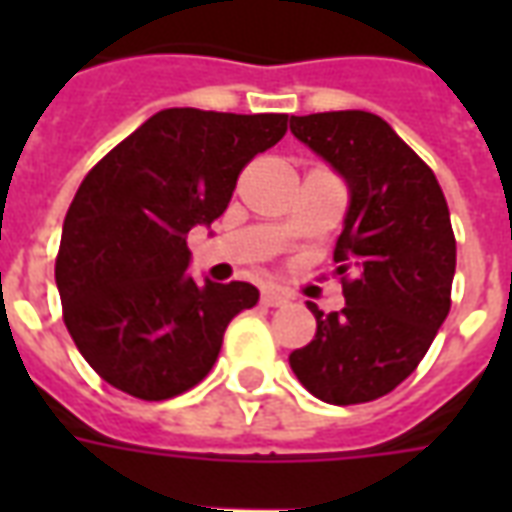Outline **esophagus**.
<instances>
[{
    "mask_svg": "<svg viewBox=\"0 0 512 512\" xmlns=\"http://www.w3.org/2000/svg\"><path fill=\"white\" fill-rule=\"evenodd\" d=\"M260 301H263L266 307H282V304H288V296L279 293L277 288H266L263 290V296H260Z\"/></svg>",
    "mask_w": 512,
    "mask_h": 512,
    "instance_id": "1",
    "label": "esophagus"
}]
</instances>
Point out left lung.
I'll return each mask as SVG.
<instances>
[{"mask_svg":"<svg viewBox=\"0 0 512 512\" xmlns=\"http://www.w3.org/2000/svg\"><path fill=\"white\" fill-rule=\"evenodd\" d=\"M290 131L351 189L334 249L345 307L323 315L310 304L318 329L290 367L323 403H370L417 370L450 312V208L433 169L378 115L290 117Z\"/></svg>","mask_w":512,"mask_h":512,"instance_id":"left-lung-1","label":"left lung"}]
</instances>
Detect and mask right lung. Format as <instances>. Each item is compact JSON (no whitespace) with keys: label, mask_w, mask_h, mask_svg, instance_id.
Listing matches in <instances>:
<instances>
[{"label":"right lung","mask_w":512,"mask_h":512,"mask_svg":"<svg viewBox=\"0 0 512 512\" xmlns=\"http://www.w3.org/2000/svg\"><path fill=\"white\" fill-rule=\"evenodd\" d=\"M288 115L164 109L95 164L57 252L62 321L106 384L139 400L183 395L211 373L224 329L260 299L249 282L186 274L191 227L227 208L238 175Z\"/></svg>","instance_id":"right-lung-1"}]
</instances>
